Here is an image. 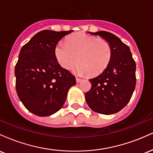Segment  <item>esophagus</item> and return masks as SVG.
Here are the masks:
<instances>
[{
	"label": "esophagus",
	"mask_w": 153,
	"mask_h": 153,
	"mask_svg": "<svg viewBox=\"0 0 153 153\" xmlns=\"http://www.w3.org/2000/svg\"><path fill=\"white\" fill-rule=\"evenodd\" d=\"M82 80V79H80V78H78V77H76V82H80Z\"/></svg>",
	"instance_id": "1"
}]
</instances>
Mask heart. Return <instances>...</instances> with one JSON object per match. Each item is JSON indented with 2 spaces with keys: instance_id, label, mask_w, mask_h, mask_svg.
<instances>
[{
  "instance_id": "heart-1",
  "label": "heart",
  "mask_w": 153,
  "mask_h": 153,
  "mask_svg": "<svg viewBox=\"0 0 153 153\" xmlns=\"http://www.w3.org/2000/svg\"><path fill=\"white\" fill-rule=\"evenodd\" d=\"M54 54L64 69H70L78 59L80 62L74 68L75 73L97 75L103 73L109 65L113 50L106 40L77 33L67 39L66 42H59L55 47Z\"/></svg>"
}]
</instances>
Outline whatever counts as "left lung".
<instances>
[{
  "label": "left lung",
  "mask_w": 153,
  "mask_h": 153,
  "mask_svg": "<svg viewBox=\"0 0 153 153\" xmlns=\"http://www.w3.org/2000/svg\"><path fill=\"white\" fill-rule=\"evenodd\" d=\"M89 33L108 42L113 54L106 70L89 80L91 88L85 93V101L94 111L113 114L122 110L132 96L136 85V63L129 47L114 34L105 31Z\"/></svg>",
  "instance_id": "8db88e82"
}]
</instances>
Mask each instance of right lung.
I'll use <instances>...</instances> for the list:
<instances>
[{"instance_id": "1", "label": "right lung", "mask_w": 153, "mask_h": 153, "mask_svg": "<svg viewBox=\"0 0 153 153\" xmlns=\"http://www.w3.org/2000/svg\"><path fill=\"white\" fill-rule=\"evenodd\" d=\"M73 30L38 32L21 49L15 67L16 88L24 106L39 117L62 108L76 80L57 62L54 50L59 40Z\"/></svg>"}]
</instances>
